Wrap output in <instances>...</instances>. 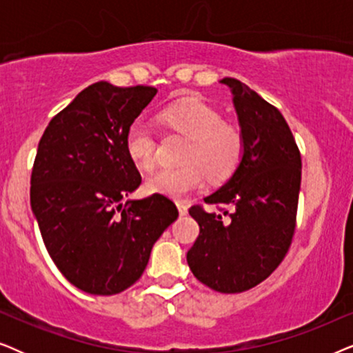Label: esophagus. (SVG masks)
<instances>
[{"label":"esophagus","instance_id":"obj_1","mask_svg":"<svg viewBox=\"0 0 353 353\" xmlns=\"http://www.w3.org/2000/svg\"><path fill=\"white\" fill-rule=\"evenodd\" d=\"M176 209H178V214L181 216H185L188 214V207L185 202H176Z\"/></svg>","mask_w":353,"mask_h":353}]
</instances>
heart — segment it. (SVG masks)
Returning a JSON list of instances; mask_svg holds the SVG:
<instances>
[{"label": "heart", "mask_w": 353, "mask_h": 353, "mask_svg": "<svg viewBox=\"0 0 353 353\" xmlns=\"http://www.w3.org/2000/svg\"><path fill=\"white\" fill-rule=\"evenodd\" d=\"M161 120L190 139V144L183 154L185 165L161 168L146 178L144 188L151 194L185 199L204 186L205 173L212 181H223L239 167L244 154L243 132L223 122V115L209 101L199 96L180 99L162 110ZM125 151L137 167L152 168L157 161L152 130L143 122L130 125Z\"/></svg>", "instance_id": "obj_1"}]
</instances>
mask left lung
I'll return each mask as SVG.
<instances>
[{"label": "left lung", "mask_w": 353, "mask_h": 353, "mask_svg": "<svg viewBox=\"0 0 353 353\" xmlns=\"http://www.w3.org/2000/svg\"><path fill=\"white\" fill-rule=\"evenodd\" d=\"M220 83L233 94L244 154L233 175L204 201L233 212L223 221L215 212L191 207L201 231L186 260L202 284L233 294L262 283L286 255L296 228L302 162L276 108L243 81L225 77Z\"/></svg>", "instance_id": "left-lung-1"}]
</instances>
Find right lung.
<instances>
[{"label": "right lung", "instance_id": "right-lung-1", "mask_svg": "<svg viewBox=\"0 0 353 353\" xmlns=\"http://www.w3.org/2000/svg\"><path fill=\"white\" fill-rule=\"evenodd\" d=\"M152 86L98 81L80 91L38 143L30 205L48 254L81 291L114 296L141 276L161 234L178 219L170 199H122L141 185L125 151Z\"/></svg>", "mask_w": 353, "mask_h": 353}]
</instances>
